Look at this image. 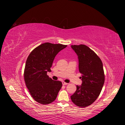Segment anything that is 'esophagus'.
Wrapping results in <instances>:
<instances>
[{"instance_id":"obj_1","label":"esophagus","mask_w":125,"mask_h":125,"mask_svg":"<svg viewBox=\"0 0 125 125\" xmlns=\"http://www.w3.org/2000/svg\"><path fill=\"white\" fill-rule=\"evenodd\" d=\"M62 84L63 85H68V83H65V82H62Z\"/></svg>"}]
</instances>
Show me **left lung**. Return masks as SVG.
<instances>
[{
  "label": "left lung",
  "instance_id": "8db88e82",
  "mask_svg": "<svg viewBox=\"0 0 125 125\" xmlns=\"http://www.w3.org/2000/svg\"><path fill=\"white\" fill-rule=\"evenodd\" d=\"M78 56L79 71L82 73V85H77L71 96L72 102L80 107L91 105L99 96L104 84L103 63L97 55L84 44L72 45Z\"/></svg>",
  "mask_w": 125,
  "mask_h": 125
}]
</instances>
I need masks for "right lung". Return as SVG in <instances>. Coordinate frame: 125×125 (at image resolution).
<instances>
[{"mask_svg":"<svg viewBox=\"0 0 125 125\" xmlns=\"http://www.w3.org/2000/svg\"><path fill=\"white\" fill-rule=\"evenodd\" d=\"M67 45L42 43L32 50L26 60L24 79L31 97L36 102L46 105L56 98L62 82L54 81L47 75L54 58Z\"/></svg>","mask_w":125,"mask_h":125,"instance_id":"obj_1","label":"right lung"}]
</instances>
